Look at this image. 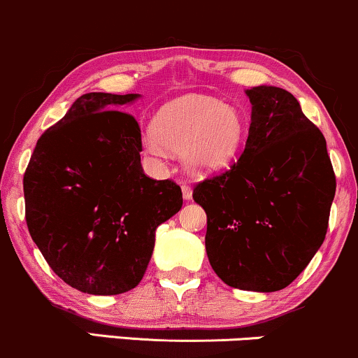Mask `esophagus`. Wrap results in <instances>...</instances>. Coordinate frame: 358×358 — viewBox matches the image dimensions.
<instances>
[{
	"label": "esophagus",
	"mask_w": 358,
	"mask_h": 358,
	"mask_svg": "<svg viewBox=\"0 0 358 358\" xmlns=\"http://www.w3.org/2000/svg\"><path fill=\"white\" fill-rule=\"evenodd\" d=\"M182 193H183V198H185V200H190L192 195H193V190H192L190 185L182 183Z\"/></svg>",
	"instance_id": "1"
}]
</instances>
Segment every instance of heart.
I'll use <instances>...</instances> for the list:
<instances>
[{
	"instance_id": "heart-1",
	"label": "heart",
	"mask_w": 358,
	"mask_h": 358,
	"mask_svg": "<svg viewBox=\"0 0 358 358\" xmlns=\"http://www.w3.org/2000/svg\"><path fill=\"white\" fill-rule=\"evenodd\" d=\"M245 118L234 105L215 98L188 94L166 103L145 136V150L166 160L182 152L185 165L195 173H212L230 165L245 143Z\"/></svg>"
}]
</instances>
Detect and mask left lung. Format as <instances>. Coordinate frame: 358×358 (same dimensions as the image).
I'll use <instances>...</instances> for the list:
<instances>
[{"mask_svg": "<svg viewBox=\"0 0 358 358\" xmlns=\"http://www.w3.org/2000/svg\"><path fill=\"white\" fill-rule=\"evenodd\" d=\"M252 123L243 153L193 188L206 213L215 273L240 290L290 285L324 243L335 173L322 131L277 86L247 90Z\"/></svg>", "mask_w": 358, "mask_h": 358, "instance_id": "left-lung-1", "label": "left lung"}]
</instances>
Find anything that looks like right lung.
I'll use <instances>...</instances> for the list:
<instances>
[{"label":"right lung","instance_id":"1","mask_svg":"<svg viewBox=\"0 0 358 358\" xmlns=\"http://www.w3.org/2000/svg\"><path fill=\"white\" fill-rule=\"evenodd\" d=\"M138 94L86 93L38 140L23 176L33 242L64 283L118 295L143 278L155 230L182 208L173 180L141 168Z\"/></svg>","mask_w":358,"mask_h":358}]
</instances>
